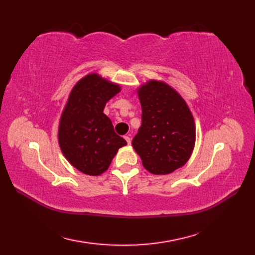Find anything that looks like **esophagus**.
<instances>
[{
  "label": "esophagus",
  "mask_w": 255,
  "mask_h": 255,
  "mask_svg": "<svg viewBox=\"0 0 255 255\" xmlns=\"http://www.w3.org/2000/svg\"><path fill=\"white\" fill-rule=\"evenodd\" d=\"M125 139L127 140V142H128V144H130V138L128 137V136H125Z\"/></svg>",
  "instance_id": "1"
}]
</instances>
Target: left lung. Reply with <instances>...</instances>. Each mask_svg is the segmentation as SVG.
Segmentation results:
<instances>
[{
  "label": "left lung",
  "instance_id": "1",
  "mask_svg": "<svg viewBox=\"0 0 255 255\" xmlns=\"http://www.w3.org/2000/svg\"><path fill=\"white\" fill-rule=\"evenodd\" d=\"M138 92L141 127L133 148L151 173H171L186 164L194 149V118L180 95L165 83L151 81Z\"/></svg>",
  "mask_w": 255,
  "mask_h": 255
}]
</instances>
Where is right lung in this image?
I'll return each mask as SVG.
<instances>
[{
    "label": "right lung",
    "instance_id": "add662e5",
    "mask_svg": "<svg viewBox=\"0 0 255 255\" xmlns=\"http://www.w3.org/2000/svg\"><path fill=\"white\" fill-rule=\"evenodd\" d=\"M119 91L118 85L89 74L75 85L69 97L61 115L58 141L69 163L83 173H103L117 151L127 144L103 114L106 103Z\"/></svg>",
    "mask_w": 255,
    "mask_h": 255
}]
</instances>
